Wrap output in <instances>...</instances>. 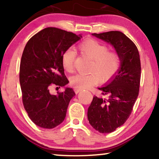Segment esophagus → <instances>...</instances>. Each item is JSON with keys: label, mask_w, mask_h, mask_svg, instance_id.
Here are the masks:
<instances>
[{"label": "esophagus", "mask_w": 159, "mask_h": 159, "mask_svg": "<svg viewBox=\"0 0 159 159\" xmlns=\"http://www.w3.org/2000/svg\"><path fill=\"white\" fill-rule=\"evenodd\" d=\"M74 90H75V93H76V94H78V93H79V92H80V91H81V89H77V88H75Z\"/></svg>", "instance_id": "34e87169"}]
</instances>
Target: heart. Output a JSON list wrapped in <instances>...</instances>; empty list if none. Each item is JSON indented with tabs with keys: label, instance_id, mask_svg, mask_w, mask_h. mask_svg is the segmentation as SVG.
Masks as SVG:
<instances>
[{
	"label": "heart",
	"instance_id": "obj_1",
	"mask_svg": "<svg viewBox=\"0 0 159 159\" xmlns=\"http://www.w3.org/2000/svg\"><path fill=\"white\" fill-rule=\"evenodd\" d=\"M82 54L93 60L90 74H77L71 78V84L80 89H85L97 84L99 79L103 81L111 79L118 72L121 66L120 55L116 51L108 50L106 45L94 39L83 41L78 46ZM77 52L69 48L62 55V64L66 71L72 72L74 70Z\"/></svg>",
	"mask_w": 159,
	"mask_h": 159
}]
</instances>
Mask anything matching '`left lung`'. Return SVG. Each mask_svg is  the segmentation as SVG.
I'll return each instance as SVG.
<instances>
[{
    "label": "left lung",
    "instance_id": "1",
    "mask_svg": "<svg viewBox=\"0 0 159 159\" xmlns=\"http://www.w3.org/2000/svg\"><path fill=\"white\" fill-rule=\"evenodd\" d=\"M92 35L113 45L121 58V67L115 77L107 85L98 88L107 98L94 96L87 111L92 127L108 134L123 125L133 110L140 87V56L133 41L120 31Z\"/></svg>",
    "mask_w": 159,
    "mask_h": 159
}]
</instances>
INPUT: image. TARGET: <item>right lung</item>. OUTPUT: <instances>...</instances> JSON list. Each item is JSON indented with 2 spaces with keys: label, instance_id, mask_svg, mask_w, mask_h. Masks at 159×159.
<instances>
[{
  "label": "right lung",
  "instance_id": "obj_1",
  "mask_svg": "<svg viewBox=\"0 0 159 159\" xmlns=\"http://www.w3.org/2000/svg\"><path fill=\"white\" fill-rule=\"evenodd\" d=\"M81 38L72 32L46 28L34 35L24 48L19 74L22 100L29 118L40 127L52 129L64 121L75 92L67 87L54 95L50 88L68 84L62 55Z\"/></svg>",
  "mask_w": 159,
  "mask_h": 159
}]
</instances>
